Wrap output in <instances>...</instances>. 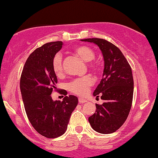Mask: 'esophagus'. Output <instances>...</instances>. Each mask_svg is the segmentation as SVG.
I'll return each instance as SVG.
<instances>
[{"label": "esophagus", "mask_w": 158, "mask_h": 158, "mask_svg": "<svg viewBox=\"0 0 158 158\" xmlns=\"http://www.w3.org/2000/svg\"><path fill=\"white\" fill-rule=\"evenodd\" d=\"M78 100H79L80 103H84L87 102V100H85V99H84L83 98H79Z\"/></svg>", "instance_id": "esophagus-1"}]
</instances>
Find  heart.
<instances>
[{"label": "heart", "instance_id": "1", "mask_svg": "<svg viewBox=\"0 0 158 158\" xmlns=\"http://www.w3.org/2000/svg\"><path fill=\"white\" fill-rule=\"evenodd\" d=\"M74 53L77 57L85 62H90L95 58V52L90 47L88 46H77L74 49ZM90 67L94 70L96 69L95 64H90ZM52 69L56 75L60 76L62 74L63 68H62V58L60 53L56 54L52 60ZM94 83L93 79L88 75L78 77L70 82L67 85L68 89L73 94L84 96L89 90L90 86Z\"/></svg>", "mask_w": 158, "mask_h": 158}]
</instances>
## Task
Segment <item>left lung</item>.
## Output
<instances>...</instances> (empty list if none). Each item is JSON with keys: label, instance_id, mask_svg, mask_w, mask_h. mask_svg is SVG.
Wrapping results in <instances>:
<instances>
[{"label": "left lung", "instance_id": "obj_1", "mask_svg": "<svg viewBox=\"0 0 158 158\" xmlns=\"http://www.w3.org/2000/svg\"><path fill=\"white\" fill-rule=\"evenodd\" d=\"M96 44L102 53L104 69L103 77L94 95L104 100L96 104L95 114L88 118L90 126L101 134H111L122 126L130 111L134 81L131 67L119 49L103 39L81 40Z\"/></svg>", "mask_w": 158, "mask_h": 158}]
</instances>
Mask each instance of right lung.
Wrapping results in <instances>:
<instances>
[{"label": "right lung", "instance_id": "add662e5", "mask_svg": "<svg viewBox=\"0 0 158 158\" xmlns=\"http://www.w3.org/2000/svg\"><path fill=\"white\" fill-rule=\"evenodd\" d=\"M62 42L46 43L34 50L26 62L20 88L27 117L34 129L47 138L63 135L78 98L70 95L62 101H53L51 94L57 78L52 60L62 49Z\"/></svg>", "mask_w": 158, "mask_h": 158}]
</instances>
